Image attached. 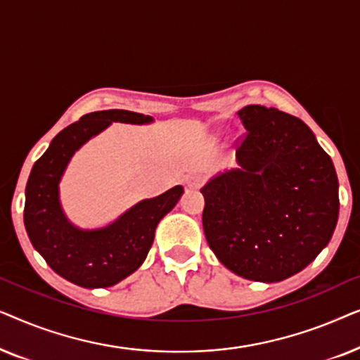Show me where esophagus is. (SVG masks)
<instances>
[{"label": "esophagus", "instance_id": "1", "mask_svg": "<svg viewBox=\"0 0 360 360\" xmlns=\"http://www.w3.org/2000/svg\"><path fill=\"white\" fill-rule=\"evenodd\" d=\"M185 184L188 188H200L203 185V176L201 175H190L188 179L185 180Z\"/></svg>", "mask_w": 360, "mask_h": 360}]
</instances>
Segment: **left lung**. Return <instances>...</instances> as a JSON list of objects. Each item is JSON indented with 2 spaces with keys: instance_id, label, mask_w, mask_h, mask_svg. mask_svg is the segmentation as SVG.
<instances>
[{
  "instance_id": "8db88e82",
  "label": "left lung",
  "mask_w": 360,
  "mask_h": 360,
  "mask_svg": "<svg viewBox=\"0 0 360 360\" xmlns=\"http://www.w3.org/2000/svg\"><path fill=\"white\" fill-rule=\"evenodd\" d=\"M239 169L211 179L203 229L219 262L254 282H282L326 248L339 214L338 175L311 129L287 112L249 105Z\"/></svg>"
}]
</instances>
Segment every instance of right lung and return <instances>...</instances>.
Returning <instances> with one entry per match:
<instances>
[{
	"instance_id": "obj_1",
	"label": "right lung",
	"mask_w": 360,
	"mask_h": 360,
	"mask_svg": "<svg viewBox=\"0 0 360 360\" xmlns=\"http://www.w3.org/2000/svg\"><path fill=\"white\" fill-rule=\"evenodd\" d=\"M152 121L150 116L126 110L90 112L58 132L32 167L24 205L27 236L49 267L78 287H112L136 272L154 243L157 224L179 203L184 186L139 201L105 228L80 229L67 219L60 206L58 184L63 172L72 155L111 122Z\"/></svg>"
}]
</instances>
